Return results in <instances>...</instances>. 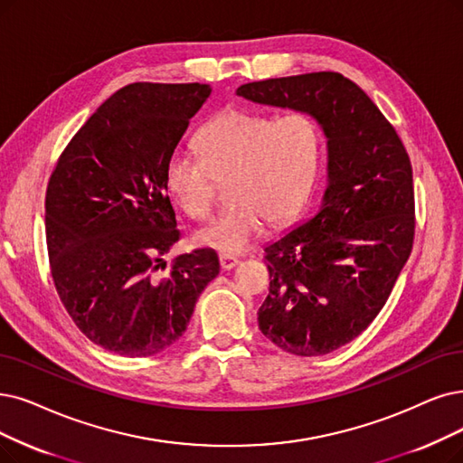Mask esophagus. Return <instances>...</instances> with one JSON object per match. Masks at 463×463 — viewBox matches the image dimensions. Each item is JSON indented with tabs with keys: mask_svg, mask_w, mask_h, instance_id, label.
I'll return each instance as SVG.
<instances>
[{
	"mask_svg": "<svg viewBox=\"0 0 463 463\" xmlns=\"http://www.w3.org/2000/svg\"><path fill=\"white\" fill-rule=\"evenodd\" d=\"M218 260H220L222 269H233L239 264L237 258L232 254H218Z\"/></svg>",
	"mask_w": 463,
	"mask_h": 463,
	"instance_id": "obj_1",
	"label": "esophagus"
}]
</instances>
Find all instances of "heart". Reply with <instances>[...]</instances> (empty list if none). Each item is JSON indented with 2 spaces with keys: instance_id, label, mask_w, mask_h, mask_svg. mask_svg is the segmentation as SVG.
Segmentation results:
<instances>
[{
  "instance_id": "obj_1",
  "label": "heart",
  "mask_w": 463,
  "mask_h": 463,
  "mask_svg": "<svg viewBox=\"0 0 463 463\" xmlns=\"http://www.w3.org/2000/svg\"><path fill=\"white\" fill-rule=\"evenodd\" d=\"M201 157L176 150L165 165V186L194 220L211 216L218 182H228L230 205L197 232L195 241L220 254L247 252L266 220L288 224L298 216L316 184L321 133L304 112L273 118L230 108L197 133Z\"/></svg>"
}]
</instances>
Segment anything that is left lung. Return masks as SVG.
I'll use <instances>...</instances> for the list:
<instances>
[{"label":"left lung","mask_w":463,"mask_h":463,"mask_svg":"<svg viewBox=\"0 0 463 463\" xmlns=\"http://www.w3.org/2000/svg\"><path fill=\"white\" fill-rule=\"evenodd\" d=\"M239 97L316 118L328 138L319 209L264 249L269 294L258 326L300 357L326 355L371 325L414 245L412 163L395 127L338 71L245 83Z\"/></svg>","instance_id":"1"}]
</instances>
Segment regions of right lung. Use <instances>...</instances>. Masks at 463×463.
I'll list each match as a JSON object with an SVG mask.
<instances>
[{
	"mask_svg": "<svg viewBox=\"0 0 463 463\" xmlns=\"http://www.w3.org/2000/svg\"><path fill=\"white\" fill-rule=\"evenodd\" d=\"M211 95L201 83H131L71 137L51 173L45 237L54 288L92 342L125 357L171 347L220 271L209 249L180 254L165 165Z\"/></svg>",
	"mask_w": 463,
	"mask_h": 463,
	"instance_id": "right-lung-1",
	"label": "right lung"
}]
</instances>
